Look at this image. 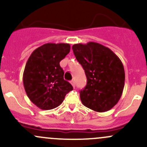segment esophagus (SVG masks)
I'll list each match as a JSON object with an SVG mask.
<instances>
[{
  "label": "esophagus",
  "mask_w": 147,
  "mask_h": 147,
  "mask_svg": "<svg viewBox=\"0 0 147 147\" xmlns=\"http://www.w3.org/2000/svg\"><path fill=\"white\" fill-rule=\"evenodd\" d=\"M70 82L71 84H72V86H73L74 88H75V80H71Z\"/></svg>",
  "instance_id": "34e87169"
}]
</instances>
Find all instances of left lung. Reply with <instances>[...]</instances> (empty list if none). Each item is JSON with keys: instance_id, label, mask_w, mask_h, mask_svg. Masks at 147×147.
I'll use <instances>...</instances> for the list:
<instances>
[{"instance_id": "8db88e82", "label": "left lung", "mask_w": 147, "mask_h": 147, "mask_svg": "<svg viewBox=\"0 0 147 147\" xmlns=\"http://www.w3.org/2000/svg\"><path fill=\"white\" fill-rule=\"evenodd\" d=\"M72 50L87 78L86 86L80 92L82 104L98 112L111 109L119 102L124 88L121 61L110 49L93 42L75 44Z\"/></svg>"}]
</instances>
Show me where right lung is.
Returning <instances> with one entry per match:
<instances>
[{
    "instance_id": "obj_1",
    "label": "right lung",
    "mask_w": 147,
    "mask_h": 147,
    "mask_svg": "<svg viewBox=\"0 0 147 147\" xmlns=\"http://www.w3.org/2000/svg\"><path fill=\"white\" fill-rule=\"evenodd\" d=\"M66 43H47L33 51L23 74L24 86L29 99L41 109L57 107L73 89L64 80L60 61L70 52Z\"/></svg>"
}]
</instances>
